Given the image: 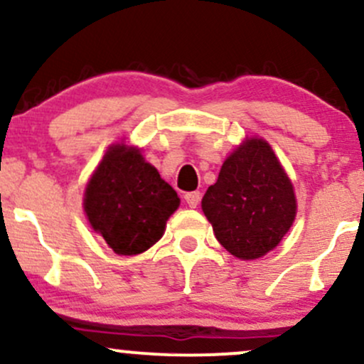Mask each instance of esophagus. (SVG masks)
I'll use <instances>...</instances> for the list:
<instances>
[{"mask_svg": "<svg viewBox=\"0 0 364 364\" xmlns=\"http://www.w3.org/2000/svg\"><path fill=\"white\" fill-rule=\"evenodd\" d=\"M200 198H202L200 191H188V193H185V200H186L188 207H191V208L198 207Z\"/></svg>", "mask_w": 364, "mask_h": 364, "instance_id": "1", "label": "esophagus"}]
</instances>
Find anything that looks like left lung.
<instances>
[{
    "label": "left lung",
    "instance_id": "obj_1",
    "mask_svg": "<svg viewBox=\"0 0 364 364\" xmlns=\"http://www.w3.org/2000/svg\"><path fill=\"white\" fill-rule=\"evenodd\" d=\"M215 237L241 260L275 248L296 215L292 185L270 145L252 139L240 145L202 198Z\"/></svg>",
    "mask_w": 364,
    "mask_h": 364
}]
</instances>
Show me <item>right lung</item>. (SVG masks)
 <instances>
[{
  "label": "right lung",
  "instance_id": "obj_1",
  "mask_svg": "<svg viewBox=\"0 0 364 364\" xmlns=\"http://www.w3.org/2000/svg\"><path fill=\"white\" fill-rule=\"evenodd\" d=\"M83 205L94 231L116 253L139 255L161 240L179 198L139 150L116 145L87 185Z\"/></svg>",
  "mask_w": 364,
  "mask_h": 364
}]
</instances>
